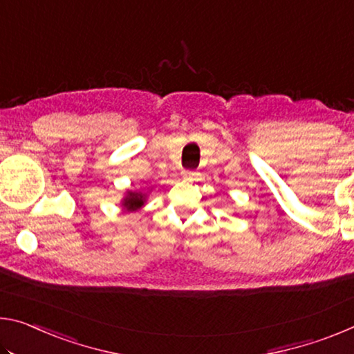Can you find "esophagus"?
Instances as JSON below:
<instances>
[{
  "label": "esophagus",
  "mask_w": 354,
  "mask_h": 354,
  "mask_svg": "<svg viewBox=\"0 0 354 354\" xmlns=\"http://www.w3.org/2000/svg\"><path fill=\"white\" fill-rule=\"evenodd\" d=\"M197 175H198V173H195V171H184L183 173V176L186 179H194Z\"/></svg>",
  "instance_id": "34e87169"
}]
</instances>
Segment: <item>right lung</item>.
Listing matches in <instances>:
<instances>
[{
    "label": "right lung",
    "instance_id": "add662e5",
    "mask_svg": "<svg viewBox=\"0 0 354 354\" xmlns=\"http://www.w3.org/2000/svg\"><path fill=\"white\" fill-rule=\"evenodd\" d=\"M148 195V192H142V190H126L124 197L121 200L122 209L127 212L142 209V207L147 205Z\"/></svg>",
    "mask_w": 354,
    "mask_h": 354
}]
</instances>
